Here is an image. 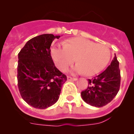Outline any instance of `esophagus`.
<instances>
[{"label": "esophagus", "mask_w": 134, "mask_h": 134, "mask_svg": "<svg viewBox=\"0 0 134 134\" xmlns=\"http://www.w3.org/2000/svg\"><path fill=\"white\" fill-rule=\"evenodd\" d=\"M67 80H68L69 81V80H73V81L77 80L76 78H72V77H71V76H67Z\"/></svg>", "instance_id": "esophagus-1"}]
</instances>
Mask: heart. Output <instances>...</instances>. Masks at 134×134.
I'll return each instance as SVG.
<instances>
[{
    "label": "heart",
    "instance_id": "1",
    "mask_svg": "<svg viewBox=\"0 0 134 134\" xmlns=\"http://www.w3.org/2000/svg\"><path fill=\"white\" fill-rule=\"evenodd\" d=\"M55 65L65 71L75 61L78 62L73 71L86 76H93L101 72L111 59V51L106 45L82 37L66 41L65 44H58L51 50Z\"/></svg>",
    "mask_w": 134,
    "mask_h": 134
}]
</instances>
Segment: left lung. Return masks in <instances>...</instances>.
<instances>
[{"label":"left lung","instance_id":"1","mask_svg":"<svg viewBox=\"0 0 134 134\" xmlns=\"http://www.w3.org/2000/svg\"><path fill=\"white\" fill-rule=\"evenodd\" d=\"M115 54L111 64L100 75L88 79V87L82 91L84 102L94 107H102L109 103L119 91L121 73Z\"/></svg>","mask_w":134,"mask_h":134}]
</instances>
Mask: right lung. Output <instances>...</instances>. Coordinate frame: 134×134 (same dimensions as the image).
<instances>
[{
    "mask_svg": "<svg viewBox=\"0 0 134 134\" xmlns=\"http://www.w3.org/2000/svg\"><path fill=\"white\" fill-rule=\"evenodd\" d=\"M60 36L42 34L26 42L18 54L17 82L20 94L35 108L46 109L59 99L67 76L55 66L51 46Z\"/></svg>",
    "mask_w": 134,
    "mask_h": 134,
    "instance_id": "1",
    "label": "right lung"
}]
</instances>
